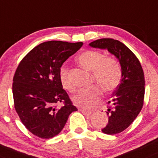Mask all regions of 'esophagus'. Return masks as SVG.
Segmentation results:
<instances>
[{
  "instance_id": "34e87169",
  "label": "esophagus",
  "mask_w": 158,
  "mask_h": 158,
  "mask_svg": "<svg viewBox=\"0 0 158 158\" xmlns=\"http://www.w3.org/2000/svg\"><path fill=\"white\" fill-rule=\"evenodd\" d=\"M81 112L85 115H91V112H92L91 110H88V109H81Z\"/></svg>"
}]
</instances>
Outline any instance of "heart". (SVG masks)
<instances>
[{
	"instance_id": "b5f03b06",
	"label": "heart",
	"mask_w": 158,
	"mask_h": 158,
	"mask_svg": "<svg viewBox=\"0 0 158 158\" xmlns=\"http://www.w3.org/2000/svg\"><path fill=\"white\" fill-rule=\"evenodd\" d=\"M77 61L83 68L91 72L92 80L105 92L113 91L119 85L123 70L119 63L114 58L105 56L104 54L95 50H86L78 56ZM59 77L63 88L73 91V87L69 78L68 68L66 66L60 68ZM99 87L92 85L90 88L79 90L76 95L73 96V103L85 109L94 108L102 96Z\"/></svg>"
}]
</instances>
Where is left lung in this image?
I'll use <instances>...</instances> for the list:
<instances>
[{
    "mask_svg": "<svg viewBox=\"0 0 158 158\" xmlns=\"http://www.w3.org/2000/svg\"><path fill=\"white\" fill-rule=\"evenodd\" d=\"M93 48L107 49L118 60L123 77L111 96L106 112L109 123L102 131L114 135L128 128L139 115L145 93L144 73L135 54L121 42L113 39H100L89 44Z\"/></svg>",
    "mask_w": 158,
    "mask_h": 158,
    "instance_id": "left-lung-1",
    "label": "left lung"
}]
</instances>
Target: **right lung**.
Masks as SVG:
<instances>
[{
    "mask_svg": "<svg viewBox=\"0 0 158 158\" xmlns=\"http://www.w3.org/2000/svg\"><path fill=\"white\" fill-rule=\"evenodd\" d=\"M83 43L48 41L33 48L18 66L13 77L15 109L25 128L38 137L50 139L64 129L77 111L61 85L63 64ZM62 103L60 107L58 104Z\"/></svg>",
    "mask_w": 158,
    "mask_h": 158,
    "instance_id": "1",
    "label": "right lung"
}]
</instances>
